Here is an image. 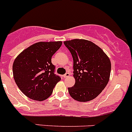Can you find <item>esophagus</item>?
<instances>
[{"label":"esophagus","instance_id":"esophagus-1","mask_svg":"<svg viewBox=\"0 0 132 132\" xmlns=\"http://www.w3.org/2000/svg\"><path fill=\"white\" fill-rule=\"evenodd\" d=\"M70 73H66V74H64L63 76V77H64V78H67V77H68L69 76H70Z\"/></svg>","mask_w":132,"mask_h":132}]
</instances>
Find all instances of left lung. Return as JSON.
<instances>
[{"label": "left lung", "instance_id": "8db88e82", "mask_svg": "<svg viewBox=\"0 0 132 132\" xmlns=\"http://www.w3.org/2000/svg\"><path fill=\"white\" fill-rule=\"evenodd\" d=\"M73 60L76 83L68 88L72 98L85 102L96 98L109 82L111 64L108 55L93 42L83 39L64 42Z\"/></svg>", "mask_w": 132, "mask_h": 132}]
</instances>
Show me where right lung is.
Returning a JSON list of instances; mask_svg holds the SVG:
<instances>
[{"instance_id": "add662e5", "label": "right lung", "mask_w": 132, "mask_h": 132, "mask_svg": "<svg viewBox=\"0 0 132 132\" xmlns=\"http://www.w3.org/2000/svg\"><path fill=\"white\" fill-rule=\"evenodd\" d=\"M59 42H40L23 50L15 59L13 75L22 92L34 100L44 101L61 78L54 73L51 57L62 45Z\"/></svg>"}]
</instances>
